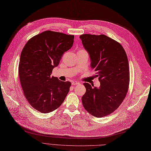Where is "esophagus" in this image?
Masks as SVG:
<instances>
[{
    "label": "esophagus",
    "instance_id": "34e87169",
    "mask_svg": "<svg viewBox=\"0 0 151 151\" xmlns=\"http://www.w3.org/2000/svg\"><path fill=\"white\" fill-rule=\"evenodd\" d=\"M78 84H79V82H76V81H73V82H72V85H78Z\"/></svg>",
    "mask_w": 151,
    "mask_h": 151
}]
</instances>
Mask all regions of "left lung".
Masks as SVG:
<instances>
[{"mask_svg":"<svg viewBox=\"0 0 151 151\" xmlns=\"http://www.w3.org/2000/svg\"><path fill=\"white\" fill-rule=\"evenodd\" d=\"M80 38L101 83L99 88L83 83L86 92L82 104L93 116H106L119 107L128 91L130 73L126 51L120 43L105 35L84 34Z\"/></svg>","mask_w":151,"mask_h":151,"instance_id":"obj_1","label":"left lung"}]
</instances>
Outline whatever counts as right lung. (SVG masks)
I'll list each match as a JSON object with an SVG mask.
<instances>
[{"label": "right lung", "instance_id": "right-lung-1", "mask_svg": "<svg viewBox=\"0 0 151 151\" xmlns=\"http://www.w3.org/2000/svg\"><path fill=\"white\" fill-rule=\"evenodd\" d=\"M74 35L47 30L30 38L20 57L19 76L24 94L32 107L42 113L58 109L71 83L51 76L62 55L73 45Z\"/></svg>", "mask_w": 151, "mask_h": 151}]
</instances>
